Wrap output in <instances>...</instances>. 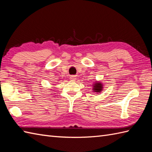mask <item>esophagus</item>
I'll list each match as a JSON object with an SVG mask.
<instances>
[{"mask_svg": "<svg viewBox=\"0 0 152 152\" xmlns=\"http://www.w3.org/2000/svg\"><path fill=\"white\" fill-rule=\"evenodd\" d=\"M70 79L71 81H74V80H76V76H70Z\"/></svg>", "mask_w": 152, "mask_h": 152, "instance_id": "obj_1", "label": "esophagus"}]
</instances>
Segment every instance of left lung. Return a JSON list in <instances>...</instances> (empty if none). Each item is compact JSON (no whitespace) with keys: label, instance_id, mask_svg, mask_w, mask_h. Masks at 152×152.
<instances>
[{"label":"left lung","instance_id":"1","mask_svg":"<svg viewBox=\"0 0 152 152\" xmlns=\"http://www.w3.org/2000/svg\"><path fill=\"white\" fill-rule=\"evenodd\" d=\"M102 89H103V85L101 82H96L95 83H93V91H95L96 93H101L102 91Z\"/></svg>","mask_w":152,"mask_h":152}]
</instances>
